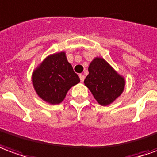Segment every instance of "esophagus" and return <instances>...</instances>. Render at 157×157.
Instances as JSON below:
<instances>
[{
  "label": "esophagus",
  "mask_w": 157,
  "mask_h": 157,
  "mask_svg": "<svg viewBox=\"0 0 157 157\" xmlns=\"http://www.w3.org/2000/svg\"><path fill=\"white\" fill-rule=\"evenodd\" d=\"M79 78H80L81 82H84V74L80 73V74H79Z\"/></svg>",
  "instance_id": "34e87169"
}]
</instances>
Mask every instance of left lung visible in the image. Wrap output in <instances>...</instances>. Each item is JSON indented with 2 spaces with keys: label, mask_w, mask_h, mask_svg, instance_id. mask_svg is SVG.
I'll return each mask as SVG.
<instances>
[{
  "label": "left lung",
  "mask_w": 157,
  "mask_h": 157,
  "mask_svg": "<svg viewBox=\"0 0 157 157\" xmlns=\"http://www.w3.org/2000/svg\"><path fill=\"white\" fill-rule=\"evenodd\" d=\"M84 83L96 101L105 106L122 94L126 81L105 59L97 56L91 61Z\"/></svg>",
  "instance_id": "obj_1"
}]
</instances>
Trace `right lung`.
<instances>
[{"mask_svg": "<svg viewBox=\"0 0 157 157\" xmlns=\"http://www.w3.org/2000/svg\"><path fill=\"white\" fill-rule=\"evenodd\" d=\"M80 82L68 63L66 52L47 56L32 73V84L38 96L52 105H57L71 88Z\"/></svg>", "mask_w": 157, "mask_h": 157, "instance_id": "1", "label": "right lung"}]
</instances>
